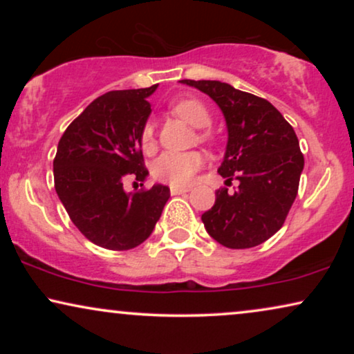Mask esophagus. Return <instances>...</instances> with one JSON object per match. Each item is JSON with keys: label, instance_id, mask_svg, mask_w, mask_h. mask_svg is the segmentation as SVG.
Returning <instances> with one entry per match:
<instances>
[{"label": "esophagus", "instance_id": "1", "mask_svg": "<svg viewBox=\"0 0 354 354\" xmlns=\"http://www.w3.org/2000/svg\"><path fill=\"white\" fill-rule=\"evenodd\" d=\"M190 188L187 187H171V195H182V193H187Z\"/></svg>", "mask_w": 354, "mask_h": 354}]
</instances>
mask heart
Returning a JSON list of instances; mask_svg holds the SVG:
<instances>
[{"label":"heart","instance_id":"b5f03b06","mask_svg":"<svg viewBox=\"0 0 354 354\" xmlns=\"http://www.w3.org/2000/svg\"><path fill=\"white\" fill-rule=\"evenodd\" d=\"M172 113L185 120L193 127L203 129L211 124V113L201 101L195 98H183L171 106ZM154 142V129L151 124L145 125L142 132V145L149 149ZM203 164L200 153H164L154 161L153 176L161 182H167L174 187L188 185Z\"/></svg>","mask_w":354,"mask_h":354}]
</instances>
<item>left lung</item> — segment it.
Here are the masks:
<instances>
[{
    "label": "left lung",
    "instance_id": "8db88e82",
    "mask_svg": "<svg viewBox=\"0 0 354 354\" xmlns=\"http://www.w3.org/2000/svg\"><path fill=\"white\" fill-rule=\"evenodd\" d=\"M219 106L227 125V147L217 172L232 183L216 192L201 216L207 234L232 250L253 248L283 225L298 193L304 158L292 125L269 103L219 80H180Z\"/></svg>",
    "mask_w": 354,
    "mask_h": 354
}]
</instances>
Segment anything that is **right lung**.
Segmentation results:
<instances>
[{"mask_svg":"<svg viewBox=\"0 0 354 354\" xmlns=\"http://www.w3.org/2000/svg\"><path fill=\"white\" fill-rule=\"evenodd\" d=\"M158 85L108 91L66 129L57 143L55 188L74 225L91 243L124 251L142 245L171 196L154 183L149 190L127 193L124 178L145 180L142 132L151 114L148 96Z\"/></svg>","mask_w":354,"mask_h":354,"instance_id":"add662e5","label":"right lung"}]
</instances>
